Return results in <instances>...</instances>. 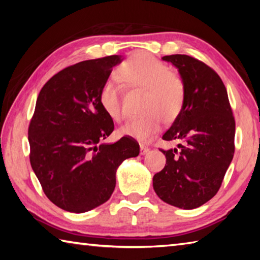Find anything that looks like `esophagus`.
<instances>
[{
  "label": "esophagus",
  "instance_id": "34e87169",
  "mask_svg": "<svg viewBox=\"0 0 260 260\" xmlns=\"http://www.w3.org/2000/svg\"><path fill=\"white\" fill-rule=\"evenodd\" d=\"M149 150H150V149H149L146 146H143V144H141V146H140V153H141V155H146L147 152H149Z\"/></svg>",
  "mask_w": 260,
  "mask_h": 260
}]
</instances>
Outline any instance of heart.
Instances as JSON below:
<instances>
[{
  "instance_id": "heart-1",
  "label": "heart",
  "mask_w": 260,
  "mask_h": 260,
  "mask_svg": "<svg viewBox=\"0 0 260 260\" xmlns=\"http://www.w3.org/2000/svg\"><path fill=\"white\" fill-rule=\"evenodd\" d=\"M118 77L127 86L144 89L141 104L144 113L122 124L118 129L120 135L147 142L159 131L161 118L172 121L181 111L186 99L182 77L149 52H138L125 60L118 69ZM120 94V82L116 78L107 79L99 93L101 107L116 121L122 117Z\"/></svg>"
}]
</instances>
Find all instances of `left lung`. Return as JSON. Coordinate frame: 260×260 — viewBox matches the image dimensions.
Wrapping results in <instances>:
<instances>
[{"mask_svg":"<svg viewBox=\"0 0 260 260\" xmlns=\"http://www.w3.org/2000/svg\"><path fill=\"white\" fill-rule=\"evenodd\" d=\"M178 68L186 85L181 111L162 140L182 141L162 150L165 167L152 184L161 201L191 210L218 192L235 151V119L226 87L218 73L188 55L164 56Z\"/></svg>","mask_w":260,"mask_h":260,"instance_id":"obj_1","label":"left lung"}]
</instances>
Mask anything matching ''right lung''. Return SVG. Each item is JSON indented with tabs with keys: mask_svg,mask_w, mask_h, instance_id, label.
<instances>
[{
	"mask_svg": "<svg viewBox=\"0 0 260 260\" xmlns=\"http://www.w3.org/2000/svg\"><path fill=\"white\" fill-rule=\"evenodd\" d=\"M120 56L83 60L65 68L42 87L28 126L29 161L52 203L82 213L103 204L116 187V171L140 146L129 136L100 143L114 129L99 101Z\"/></svg>",
	"mask_w": 260,
	"mask_h": 260,
	"instance_id": "right-lung-1",
	"label": "right lung"
}]
</instances>
